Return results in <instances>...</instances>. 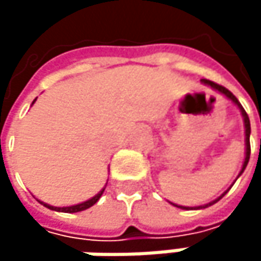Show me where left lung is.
Segmentation results:
<instances>
[{"mask_svg": "<svg viewBox=\"0 0 261 261\" xmlns=\"http://www.w3.org/2000/svg\"><path fill=\"white\" fill-rule=\"evenodd\" d=\"M201 83H204V84H207V86H210V87H213L215 90H218V92H221L222 95H225L228 99H231L233 102H234L236 106L239 107V110H240V113H242V118H243V124H245V146H246V151H245V162H243V166H242V171H240V174L239 175H242V172L245 171V168H246V165H248V162H249V154H251V145H249V134H251V124H249V118H248V115H246V112L243 110V107L240 106V102H239V99L236 98L234 95L228 90V89H225L224 86H219V84H216V83H213V81H210V80H205L202 79L201 80ZM231 189V187H230ZM228 192V190H227ZM227 192H224L219 198H216L215 201H212V202H208V204H205V205H198V207H195V210H198V208H207V207H210V205H213L215 202H218ZM175 205V204H174ZM177 207H180V208H184V210H189V207H182V205H177Z\"/></svg>", "mask_w": 261, "mask_h": 261, "instance_id": "8db88e82", "label": "left lung"}]
</instances>
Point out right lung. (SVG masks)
<instances>
[{"label":"right lung","instance_id":"right-lung-1","mask_svg":"<svg viewBox=\"0 0 261 261\" xmlns=\"http://www.w3.org/2000/svg\"><path fill=\"white\" fill-rule=\"evenodd\" d=\"M33 104H34V101H33ZM106 189V187H104ZM104 189L101 190V192H98L93 198H90V199H87V201H84V202H81V204H75V205H69V207H54V205H49V204H45V202H42V201H39L40 204H43L46 208H49V210H56V212H63V213H77V212H83V210H86V208H89V207H92L93 204H96L98 202V199L101 198V195H102V192H104Z\"/></svg>","mask_w":261,"mask_h":261}]
</instances>
